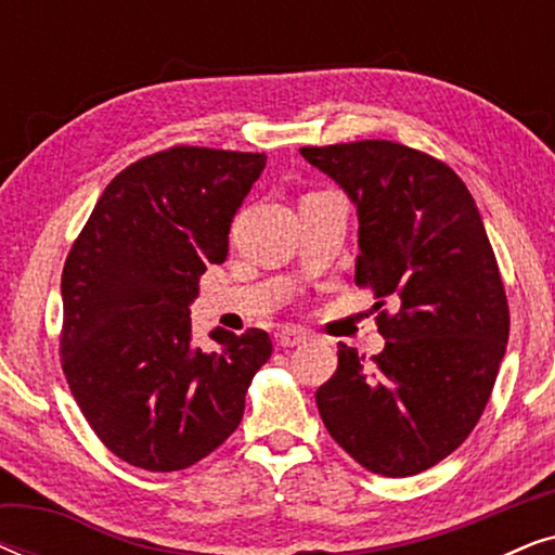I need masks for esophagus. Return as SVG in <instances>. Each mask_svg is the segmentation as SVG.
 Listing matches in <instances>:
<instances>
[{
  "mask_svg": "<svg viewBox=\"0 0 555 555\" xmlns=\"http://www.w3.org/2000/svg\"><path fill=\"white\" fill-rule=\"evenodd\" d=\"M275 340H278V346H283V348H293V346H300V344H306L308 340V333L306 331H300V328H283L275 336Z\"/></svg>",
  "mask_w": 555,
  "mask_h": 555,
  "instance_id": "1",
  "label": "esophagus"
}]
</instances>
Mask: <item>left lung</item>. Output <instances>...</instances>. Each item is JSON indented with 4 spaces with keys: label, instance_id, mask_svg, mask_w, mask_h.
I'll list each match as a JSON object with an SVG mask.
<instances>
[{
    "label": "left lung",
    "instance_id": "8db88e82",
    "mask_svg": "<svg viewBox=\"0 0 555 555\" xmlns=\"http://www.w3.org/2000/svg\"><path fill=\"white\" fill-rule=\"evenodd\" d=\"M359 215L356 285L397 306L376 315L384 351L338 344L315 404L331 437L371 473H424L465 442L505 356L511 313L495 253L465 181L393 141L306 146Z\"/></svg>",
    "mask_w": 555,
    "mask_h": 555
}]
</instances>
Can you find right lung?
Here are the masks:
<instances>
[{
    "mask_svg": "<svg viewBox=\"0 0 555 555\" xmlns=\"http://www.w3.org/2000/svg\"><path fill=\"white\" fill-rule=\"evenodd\" d=\"M264 162L199 146L139 158L105 186L67 255L60 361L90 429L128 465L184 469L240 427L272 340L215 328L207 351L189 306L207 264L224 262Z\"/></svg>",
    "mask_w": 555,
    "mask_h": 555,
    "instance_id": "obj_1",
    "label": "right lung"
}]
</instances>
